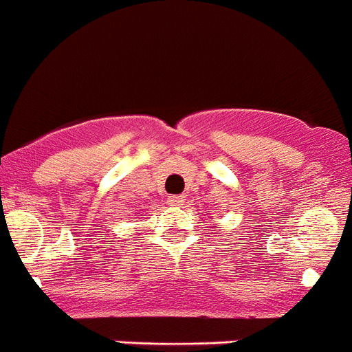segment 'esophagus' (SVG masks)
Listing matches in <instances>:
<instances>
[{
    "label": "esophagus",
    "mask_w": 352,
    "mask_h": 352,
    "mask_svg": "<svg viewBox=\"0 0 352 352\" xmlns=\"http://www.w3.org/2000/svg\"><path fill=\"white\" fill-rule=\"evenodd\" d=\"M185 203V197L183 196H169V205L170 206H179Z\"/></svg>",
    "instance_id": "1"
}]
</instances>
